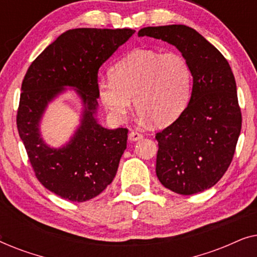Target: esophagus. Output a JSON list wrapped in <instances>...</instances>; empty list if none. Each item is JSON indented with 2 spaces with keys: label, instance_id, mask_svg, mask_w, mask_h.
<instances>
[{
  "label": "esophagus",
  "instance_id": "obj_1",
  "mask_svg": "<svg viewBox=\"0 0 257 257\" xmlns=\"http://www.w3.org/2000/svg\"><path fill=\"white\" fill-rule=\"evenodd\" d=\"M128 139L131 140V142H138V140L143 139V135H142V133H139V132L132 131V132L128 135Z\"/></svg>",
  "mask_w": 257,
  "mask_h": 257
}]
</instances>
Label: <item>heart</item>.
<instances>
[{
  "label": "heart",
  "mask_w": 257,
  "mask_h": 257,
  "mask_svg": "<svg viewBox=\"0 0 257 257\" xmlns=\"http://www.w3.org/2000/svg\"><path fill=\"white\" fill-rule=\"evenodd\" d=\"M189 63L178 52L138 49L115 63L111 76L98 80V96L112 119L124 120L132 101L143 119L168 125L180 117L192 94Z\"/></svg>",
  "instance_id": "heart-1"
}]
</instances>
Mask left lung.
<instances>
[{
	"instance_id": "obj_1",
	"label": "left lung",
	"mask_w": 257,
	"mask_h": 257,
	"mask_svg": "<svg viewBox=\"0 0 257 257\" xmlns=\"http://www.w3.org/2000/svg\"><path fill=\"white\" fill-rule=\"evenodd\" d=\"M138 36L174 45L187 59L193 73L187 107L156 136L159 146L157 177L178 194L206 191L226 173L241 132L233 71L222 54L187 26L147 27L139 30Z\"/></svg>"
}]
</instances>
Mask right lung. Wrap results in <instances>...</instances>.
Wrapping results in <instances>:
<instances>
[{
  "label": "right lung",
  "instance_id": "1",
  "mask_svg": "<svg viewBox=\"0 0 257 257\" xmlns=\"http://www.w3.org/2000/svg\"><path fill=\"white\" fill-rule=\"evenodd\" d=\"M133 34L132 29L68 30L44 49L24 76L17 112L20 138L38 180L63 199H92L117 173L128 131L105 128L98 121V71ZM68 89L82 104L80 124L68 142L54 148L41 137V119Z\"/></svg>",
  "mask_w": 257,
  "mask_h": 257
}]
</instances>
